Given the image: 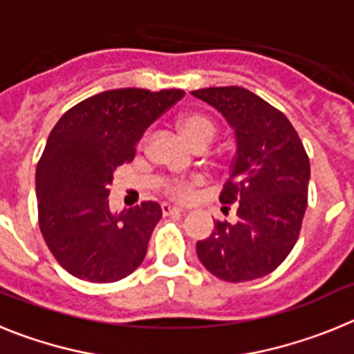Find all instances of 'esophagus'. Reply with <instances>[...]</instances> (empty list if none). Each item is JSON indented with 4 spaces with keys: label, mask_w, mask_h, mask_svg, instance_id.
<instances>
[{
    "label": "esophagus",
    "mask_w": 354,
    "mask_h": 354,
    "mask_svg": "<svg viewBox=\"0 0 354 354\" xmlns=\"http://www.w3.org/2000/svg\"><path fill=\"white\" fill-rule=\"evenodd\" d=\"M179 212H184V209L177 207V205L162 204V214H179Z\"/></svg>",
    "instance_id": "esophagus-1"
}]
</instances>
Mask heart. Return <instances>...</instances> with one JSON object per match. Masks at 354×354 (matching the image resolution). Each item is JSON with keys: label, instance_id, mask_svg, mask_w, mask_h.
Listing matches in <instances>:
<instances>
[{"label": "heart", "instance_id": "heart-1", "mask_svg": "<svg viewBox=\"0 0 354 354\" xmlns=\"http://www.w3.org/2000/svg\"><path fill=\"white\" fill-rule=\"evenodd\" d=\"M177 127L184 134V138L192 143L193 147H207L214 140V122L202 113L180 115L179 120H177ZM196 183L198 180H193V183H177V180H171V183H167V192L170 195L177 196V198L186 200L193 195V189H195Z\"/></svg>", "mask_w": 354, "mask_h": 354}]
</instances>
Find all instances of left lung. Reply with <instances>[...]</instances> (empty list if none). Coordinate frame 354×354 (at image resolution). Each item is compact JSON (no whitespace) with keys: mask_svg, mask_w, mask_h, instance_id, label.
Listing matches in <instances>:
<instances>
[{"mask_svg":"<svg viewBox=\"0 0 354 354\" xmlns=\"http://www.w3.org/2000/svg\"><path fill=\"white\" fill-rule=\"evenodd\" d=\"M192 95L218 109L236 140L220 202L236 204L237 220L214 221L211 236L196 243V255L225 282L266 277L298 241L310 180L308 156L286 115L250 90L211 86Z\"/></svg>","mask_w":354,"mask_h":354,"instance_id":"left-lung-1","label":"left lung"}]
</instances>
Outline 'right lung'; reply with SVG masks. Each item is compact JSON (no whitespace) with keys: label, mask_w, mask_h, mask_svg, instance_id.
<instances>
[{"label":"right lung","mask_w":354,"mask_h":354,"mask_svg":"<svg viewBox=\"0 0 354 354\" xmlns=\"http://www.w3.org/2000/svg\"><path fill=\"white\" fill-rule=\"evenodd\" d=\"M186 95L183 90H106L56 122L37 165L39 223L46 245L72 277L117 282L143 262L161 220L158 202L113 212L109 186L152 122Z\"/></svg>","instance_id":"add662e5"}]
</instances>
